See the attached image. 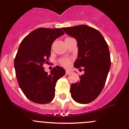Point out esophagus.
<instances>
[{"instance_id": "34e87169", "label": "esophagus", "mask_w": 129, "mask_h": 129, "mask_svg": "<svg viewBox=\"0 0 129 129\" xmlns=\"http://www.w3.org/2000/svg\"><path fill=\"white\" fill-rule=\"evenodd\" d=\"M66 75H69V74H71V71H66Z\"/></svg>"}]
</instances>
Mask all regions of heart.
I'll return each instance as SVG.
<instances>
[{
    "mask_svg": "<svg viewBox=\"0 0 129 129\" xmlns=\"http://www.w3.org/2000/svg\"><path fill=\"white\" fill-rule=\"evenodd\" d=\"M60 62L61 64L63 66H67L69 65L71 62V59L69 58H62L60 60Z\"/></svg>",
    "mask_w": 129,
    "mask_h": 129,
    "instance_id": "1",
    "label": "heart"
}]
</instances>
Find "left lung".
Listing matches in <instances>:
<instances>
[{
    "instance_id": "left-lung-1",
    "label": "left lung",
    "mask_w": 129,
    "mask_h": 129,
    "mask_svg": "<svg viewBox=\"0 0 129 129\" xmlns=\"http://www.w3.org/2000/svg\"><path fill=\"white\" fill-rule=\"evenodd\" d=\"M62 29L77 40L78 55L74 66L85 72L71 86V97L77 103L88 104L99 95L105 85L111 66L108 45L99 31L87 25Z\"/></svg>"
}]
</instances>
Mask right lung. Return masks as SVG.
Masks as SVG:
<instances>
[{"label":"right lung","mask_w":129,"mask_h":129,"mask_svg":"<svg viewBox=\"0 0 129 129\" xmlns=\"http://www.w3.org/2000/svg\"><path fill=\"white\" fill-rule=\"evenodd\" d=\"M61 28H39L23 39L14 58V69L19 86L30 101L48 104L55 97L58 79L66 74L63 68L53 67L50 74L43 67L51 55L54 41L63 35Z\"/></svg>","instance_id":"obj_1"}]
</instances>
